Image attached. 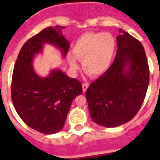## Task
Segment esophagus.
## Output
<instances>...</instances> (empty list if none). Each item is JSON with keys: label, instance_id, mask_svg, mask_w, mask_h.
I'll use <instances>...</instances> for the list:
<instances>
[{"label": "esophagus", "instance_id": "1", "mask_svg": "<svg viewBox=\"0 0 160 160\" xmlns=\"http://www.w3.org/2000/svg\"><path fill=\"white\" fill-rule=\"evenodd\" d=\"M89 87V83H84L82 85V89H83V92H85L86 90L88 89Z\"/></svg>", "mask_w": 160, "mask_h": 160}]
</instances>
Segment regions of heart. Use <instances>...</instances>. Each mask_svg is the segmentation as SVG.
Segmentation results:
<instances>
[{
	"label": "heart",
	"mask_w": 160,
	"mask_h": 160,
	"mask_svg": "<svg viewBox=\"0 0 160 160\" xmlns=\"http://www.w3.org/2000/svg\"><path fill=\"white\" fill-rule=\"evenodd\" d=\"M116 42L109 33H85L80 36L72 48V54L82 61L83 70L90 75L98 77L109 70L114 60ZM75 58L68 57L73 70L78 64Z\"/></svg>",
	"instance_id": "heart-1"
}]
</instances>
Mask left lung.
I'll list each match as a JSON object with an SVG mask.
<instances>
[{
    "label": "left lung",
    "mask_w": 160,
    "mask_h": 160,
    "mask_svg": "<svg viewBox=\"0 0 160 160\" xmlns=\"http://www.w3.org/2000/svg\"><path fill=\"white\" fill-rule=\"evenodd\" d=\"M117 52L105 74L85 93L91 119L112 128L131 120L140 109L149 83V69L142 44L119 29Z\"/></svg>",
    "instance_id": "left-lung-1"
}]
</instances>
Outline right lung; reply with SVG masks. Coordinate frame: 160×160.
<instances>
[{
	"label": "right lung",
	"instance_id": "add662e5",
	"mask_svg": "<svg viewBox=\"0 0 160 160\" xmlns=\"http://www.w3.org/2000/svg\"><path fill=\"white\" fill-rule=\"evenodd\" d=\"M64 26L47 27L24 44L14 66L11 99L17 114L31 129L53 134L64 127L73 100L82 93L79 80L70 78L61 70H51L41 77L33 68V60L42 53L46 44L59 49L63 58L70 42L62 35Z\"/></svg>",
	"mask_w": 160,
	"mask_h": 160
}]
</instances>
